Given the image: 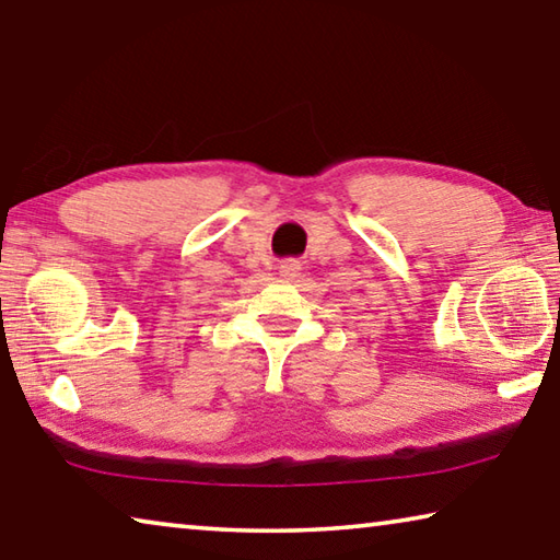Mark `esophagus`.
Returning <instances> with one entry per match:
<instances>
[{"label": "esophagus", "mask_w": 560, "mask_h": 560, "mask_svg": "<svg viewBox=\"0 0 560 560\" xmlns=\"http://www.w3.org/2000/svg\"><path fill=\"white\" fill-rule=\"evenodd\" d=\"M299 271H301V261H299V259H283V261L279 264V277L287 279V281L296 279Z\"/></svg>", "instance_id": "obj_1"}]
</instances>
